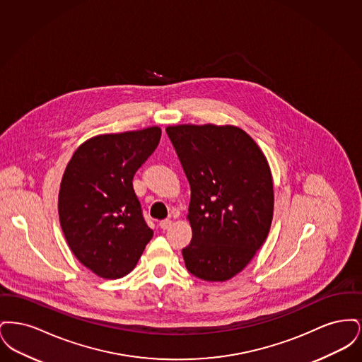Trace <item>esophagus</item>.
Segmentation results:
<instances>
[{"label":"esophagus","instance_id":"1","mask_svg":"<svg viewBox=\"0 0 362 362\" xmlns=\"http://www.w3.org/2000/svg\"><path fill=\"white\" fill-rule=\"evenodd\" d=\"M171 225H173V220H171V218H167V220H163V221H160L158 226H160L163 230H167V229H168Z\"/></svg>","mask_w":362,"mask_h":362}]
</instances>
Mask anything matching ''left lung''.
I'll list each match as a JSON object with an SVG mask.
<instances>
[{"label": "left lung", "mask_w": 362, "mask_h": 362, "mask_svg": "<svg viewBox=\"0 0 362 362\" xmlns=\"http://www.w3.org/2000/svg\"><path fill=\"white\" fill-rule=\"evenodd\" d=\"M165 132L191 187L192 239L182 251L186 267L204 281H228L255 257L272 226L274 189L267 158L232 124H176Z\"/></svg>", "instance_id": "obj_1"}]
</instances>
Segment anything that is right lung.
I'll return each mask as SVG.
<instances>
[{
    "label": "right lung",
    "instance_id": "add662e5",
    "mask_svg": "<svg viewBox=\"0 0 362 362\" xmlns=\"http://www.w3.org/2000/svg\"><path fill=\"white\" fill-rule=\"evenodd\" d=\"M160 137L157 126L100 134L83 142L66 165L58 194L59 223L74 257L96 276L129 274L153 236L133 177Z\"/></svg>",
    "mask_w": 362,
    "mask_h": 362
}]
</instances>
